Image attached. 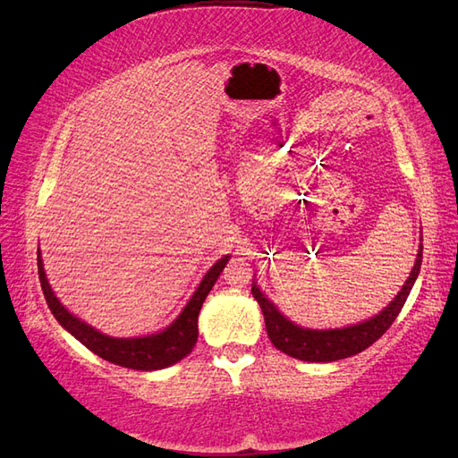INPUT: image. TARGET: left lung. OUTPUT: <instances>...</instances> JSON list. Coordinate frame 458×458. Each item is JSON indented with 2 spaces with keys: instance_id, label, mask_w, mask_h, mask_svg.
<instances>
[{
  "instance_id": "1",
  "label": "left lung",
  "mask_w": 458,
  "mask_h": 458,
  "mask_svg": "<svg viewBox=\"0 0 458 458\" xmlns=\"http://www.w3.org/2000/svg\"><path fill=\"white\" fill-rule=\"evenodd\" d=\"M420 266H422V242L419 246V254H417V259H414L409 279L405 281L403 286H401L397 296L387 303L378 315L367 318L363 323L342 327V328H306L293 323L288 317H284L279 311V308H276L275 303L266 296V293H261L256 279L252 281V294L263 311L267 336L276 350H281L290 357H296L300 361L330 363V361H338V359L361 353L392 327L401 308L405 306L411 288L420 273Z\"/></svg>"
}]
</instances>
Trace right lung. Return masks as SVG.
I'll use <instances>...</instances> for the list:
<instances>
[{"label":"right lung","instance_id":"1","mask_svg":"<svg viewBox=\"0 0 458 458\" xmlns=\"http://www.w3.org/2000/svg\"><path fill=\"white\" fill-rule=\"evenodd\" d=\"M229 254L219 258L214 266L208 269V273L202 276L200 284L197 286L195 294L191 296L183 311L175 317L172 325L165 327L155 335L147 336H135V338H114L103 335L101 330L93 328L91 325L84 323L81 318L68 311L59 298L55 296L53 288L46 276L44 261H41V254L38 248V275L41 290H44V296L47 306L57 318L59 325L71 332V335L91 350L95 355L103 357L105 361H110L120 367L133 369V370H158L172 367L177 361H182L185 355H189L195 348L197 338H199V313L206 296L210 294L212 286L216 284L219 273L224 271L229 261Z\"/></svg>","mask_w":458,"mask_h":458}]
</instances>
